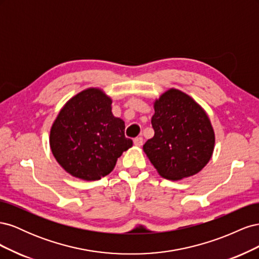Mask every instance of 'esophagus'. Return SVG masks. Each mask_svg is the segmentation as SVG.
<instances>
[{"instance_id":"esophagus-1","label":"esophagus","mask_w":259,"mask_h":259,"mask_svg":"<svg viewBox=\"0 0 259 259\" xmlns=\"http://www.w3.org/2000/svg\"><path fill=\"white\" fill-rule=\"evenodd\" d=\"M143 144H144V139H143V137H136V138L134 139V145H135V146H137V147H142V146H143Z\"/></svg>"}]
</instances>
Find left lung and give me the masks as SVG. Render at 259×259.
Here are the masks:
<instances>
[{
	"mask_svg": "<svg viewBox=\"0 0 259 259\" xmlns=\"http://www.w3.org/2000/svg\"><path fill=\"white\" fill-rule=\"evenodd\" d=\"M154 136L144 151L166 179L195 175L211 158L215 134L207 114L187 94L170 89L154 103Z\"/></svg>",
	"mask_w": 259,
	"mask_h": 259,
	"instance_id": "obj_1",
	"label": "left lung"
}]
</instances>
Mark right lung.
Segmentation results:
<instances>
[{"instance_id":"add662e5","label":"right lung","mask_w":259,"mask_h":259,"mask_svg":"<svg viewBox=\"0 0 259 259\" xmlns=\"http://www.w3.org/2000/svg\"><path fill=\"white\" fill-rule=\"evenodd\" d=\"M111 104L101 90H85L70 99L54 121L52 152L70 175L83 180L105 177L133 146L125 137L124 121L112 114Z\"/></svg>"}]
</instances>
